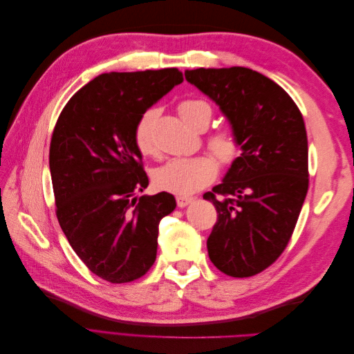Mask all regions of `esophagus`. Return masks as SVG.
<instances>
[{"label":"esophagus","mask_w":354,"mask_h":354,"mask_svg":"<svg viewBox=\"0 0 354 354\" xmlns=\"http://www.w3.org/2000/svg\"><path fill=\"white\" fill-rule=\"evenodd\" d=\"M194 199H195V198H192V196H183V195H180V196L176 198L177 207H178V208H185L186 205H189L190 202H194Z\"/></svg>","instance_id":"1"}]
</instances>
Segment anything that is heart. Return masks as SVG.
<instances>
[{
    "instance_id": "obj_1",
    "label": "heart",
    "mask_w": 354,
    "mask_h": 354,
    "mask_svg": "<svg viewBox=\"0 0 354 354\" xmlns=\"http://www.w3.org/2000/svg\"><path fill=\"white\" fill-rule=\"evenodd\" d=\"M177 112L181 120L194 128H205L211 120V108L207 102L199 99H185L177 104ZM158 111L151 108L138 118L134 130L133 142L143 156L155 155L153 125ZM211 152L217 156L221 165L233 164L241 153V140L232 127L217 128L207 138ZM218 164L211 155H198L190 158L169 159L164 165L158 167L153 174V186L159 190L171 192L176 195H189L205 187L216 178Z\"/></svg>"
}]
</instances>
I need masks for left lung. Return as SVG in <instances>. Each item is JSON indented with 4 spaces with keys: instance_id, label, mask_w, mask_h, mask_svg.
Masks as SVG:
<instances>
[{
    "instance_id": "1",
    "label": "left lung",
    "mask_w": 354,
    "mask_h": 354,
    "mask_svg": "<svg viewBox=\"0 0 354 354\" xmlns=\"http://www.w3.org/2000/svg\"><path fill=\"white\" fill-rule=\"evenodd\" d=\"M185 77L220 106L242 149L223 183L203 195L217 209L209 260L227 276H254L285 251L307 195L303 115L281 85L248 68H199Z\"/></svg>"
}]
</instances>
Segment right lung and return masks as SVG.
<instances>
[{"instance_id": "1", "label": "right lung", "mask_w": 354, "mask_h": 354, "mask_svg": "<svg viewBox=\"0 0 354 354\" xmlns=\"http://www.w3.org/2000/svg\"><path fill=\"white\" fill-rule=\"evenodd\" d=\"M181 82L176 68L102 73L72 95L53 130L50 173L59 224L90 272L111 283L149 272L159 221L176 208L167 192L137 198L149 178L133 130L145 111Z\"/></svg>"}]
</instances>
